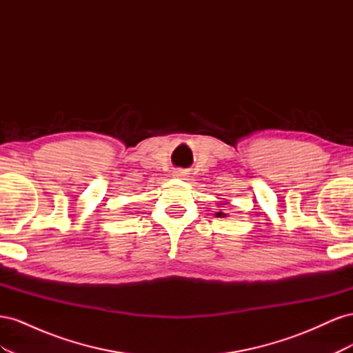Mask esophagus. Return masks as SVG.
<instances>
[{
    "instance_id": "34e87169",
    "label": "esophagus",
    "mask_w": 353,
    "mask_h": 353,
    "mask_svg": "<svg viewBox=\"0 0 353 353\" xmlns=\"http://www.w3.org/2000/svg\"><path fill=\"white\" fill-rule=\"evenodd\" d=\"M174 176H176V178H185L187 176V170L185 169H175L174 170Z\"/></svg>"
}]
</instances>
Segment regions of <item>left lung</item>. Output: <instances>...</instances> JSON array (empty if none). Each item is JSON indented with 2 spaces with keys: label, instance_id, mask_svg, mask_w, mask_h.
Listing matches in <instances>:
<instances>
[{
  "label": "left lung",
  "instance_id": "obj_1",
  "mask_svg": "<svg viewBox=\"0 0 353 353\" xmlns=\"http://www.w3.org/2000/svg\"><path fill=\"white\" fill-rule=\"evenodd\" d=\"M216 215H218V216H222V215H223V213H222V212H218V213H216ZM223 216H225V215H223Z\"/></svg>",
  "mask_w": 353,
  "mask_h": 353
}]
</instances>
